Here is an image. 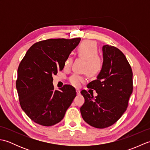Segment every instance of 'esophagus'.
<instances>
[{"mask_svg":"<svg viewBox=\"0 0 150 150\" xmlns=\"http://www.w3.org/2000/svg\"><path fill=\"white\" fill-rule=\"evenodd\" d=\"M76 91H77V95H79V94H80V93H81V91H80V90H79V89H77V90H76Z\"/></svg>","mask_w":150,"mask_h":150,"instance_id":"obj_1","label":"esophagus"}]
</instances>
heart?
<instances>
[{
	"label": "heart",
	"mask_w": 150,
	"mask_h": 150,
	"mask_svg": "<svg viewBox=\"0 0 150 150\" xmlns=\"http://www.w3.org/2000/svg\"><path fill=\"white\" fill-rule=\"evenodd\" d=\"M79 55L86 60L85 70L91 76L99 74L103 68V60L98 55V50L96 43L93 41L86 40L81 44L77 49ZM72 58L68 57L65 61V66L69 67L71 64ZM69 81L75 86H79L84 79L77 74L72 75Z\"/></svg>",
	"instance_id": "obj_1"
}]
</instances>
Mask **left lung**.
<instances>
[{
  "label": "left lung",
  "instance_id": "left-lung-1",
  "mask_svg": "<svg viewBox=\"0 0 150 150\" xmlns=\"http://www.w3.org/2000/svg\"><path fill=\"white\" fill-rule=\"evenodd\" d=\"M103 68L97 79L88 85L96 91L95 98L86 90L81 93L84 103L80 108L86 122L97 128H105L119 120L128 107L133 91V73L125 55L117 47L103 46Z\"/></svg>",
  "mask_w": 150,
  "mask_h": 150
}]
</instances>
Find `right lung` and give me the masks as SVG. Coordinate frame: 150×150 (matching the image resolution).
Masks as SVG:
<instances>
[{
	"instance_id": "add662e5",
	"label": "right lung",
	"mask_w": 150,
	"mask_h": 150,
	"mask_svg": "<svg viewBox=\"0 0 150 150\" xmlns=\"http://www.w3.org/2000/svg\"><path fill=\"white\" fill-rule=\"evenodd\" d=\"M81 38L51 39L34 44L18 66L16 88L20 104L31 120L44 126L59 123L76 97L75 88L54 90L53 75L63 69Z\"/></svg>"
}]
</instances>
